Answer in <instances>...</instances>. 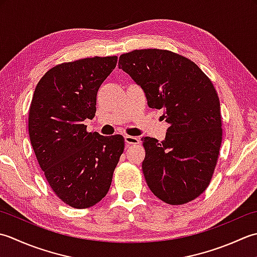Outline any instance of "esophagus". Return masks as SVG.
Here are the masks:
<instances>
[{"mask_svg":"<svg viewBox=\"0 0 257 257\" xmlns=\"http://www.w3.org/2000/svg\"><path fill=\"white\" fill-rule=\"evenodd\" d=\"M125 140V144L127 146L128 145H135V144H140V139L136 138V136H131V135H125L124 136Z\"/></svg>","mask_w":257,"mask_h":257,"instance_id":"1","label":"esophagus"}]
</instances>
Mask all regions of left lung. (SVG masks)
<instances>
[{
    "label": "left lung",
    "mask_w": 257,
    "mask_h": 257,
    "mask_svg": "<svg viewBox=\"0 0 257 257\" xmlns=\"http://www.w3.org/2000/svg\"><path fill=\"white\" fill-rule=\"evenodd\" d=\"M118 67L143 88L149 106L170 124L163 142L143 140V174L152 193L171 205L195 200L209 185L222 143L219 98L194 62L174 52L134 50Z\"/></svg>",
    "instance_id": "8db88e82"
}]
</instances>
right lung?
Instances as JSON below:
<instances>
[{
  "instance_id": "obj_1",
  "label": "right lung",
  "mask_w": 257,
  "mask_h": 257,
  "mask_svg": "<svg viewBox=\"0 0 257 257\" xmlns=\"http://www.w3.org/2000/svg\"><path fill=\"white\" fill-rule=\"evenodd\" d=\"M117 56L57 64L42 76L31 102L29 134L46 181L67 205L87 208L107 194L124 151L122 135L88 133L83 121L96 112V94Z\"/></svg>"
}]
</instances>
